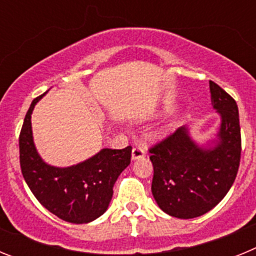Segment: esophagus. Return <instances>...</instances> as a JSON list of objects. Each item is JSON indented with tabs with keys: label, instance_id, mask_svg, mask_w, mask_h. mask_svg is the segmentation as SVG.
I'll use <instances>...</instances> for the list:
<instances>
[{
	"label": "esophagus",
	"instance_id": "34e87169",
	"mask_svg": "<svg viewBox=\"0 0 256 256\" xmlns=\"http://www.w3.org/2000/svg\"><path fill=\"white\" fill-rule=\"evenodd\" d=\"M144 155H146V148H144V146H140V144H137V146H134V148H133L132 160L141 159V158H144Z\"/></svg>",
	"mask_w": 256,
	"mask_h": 256
}]
</instances>
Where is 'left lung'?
<instances>
[{
    "label": "left lung",
    "mask_w": 256,
    "mask_h": 256,
    "mask_svg": "<svg viewBox=\"0 0 256 256\" xmlns=\"http://www.w3.org/2000/svg\"><path fill=\"white\" fill-rule=\"evenodd\" d=\"M209 87L212 108L220 115L216 138L200 146L183 126L150 148L154 198L162 212L180 219L196 218L218 205L238 172V108L216 83L210 80Z\"/></svg>",
    "instance_id": "obj_1"
}]
</instances>
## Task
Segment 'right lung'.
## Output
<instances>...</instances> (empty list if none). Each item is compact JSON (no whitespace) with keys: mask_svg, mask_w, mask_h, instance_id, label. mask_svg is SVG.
<instances>
[{"mask_svg":"<svg viewBox=\"0 0 256 256\" xmlns=\"http://www.w3.org/2000/svg\"><path fill=\"white\" fill-rule=\"evenodd\" d=\"M46 94L33 100L20 130L22 177L36 198L58 218L76 224L90 223L108 210L112 187L130 164L132 148H102L90 159L66 168L44 162L33 141L30 118L36 104Z\"/></svg>","mask_w":256,"mask_h":256,"instance_id":"obj_1","label":"right lung"}]
</instances>
